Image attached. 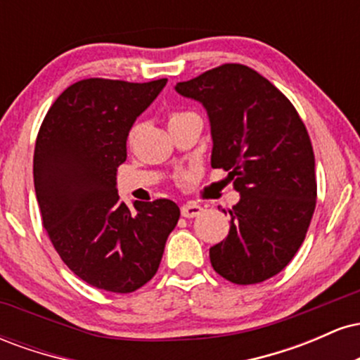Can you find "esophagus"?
Returning a JSON list of instances; mask_svg holds the SVG:
<instances>
[{
    "label": "esophagus",
    "instance_id": "esophagus-1",
    "mask_svg": "<svg viewBox=\"0 0 360 360\" xmlns=\"http://www.w3.org/2000/svg\"><path fill=\"white\" fill-rule=\"evenodd\" d=\"M201 212H203V208L196 203H186L181 206V214H183L184 218H194V217H198Z\"/></svg>",
    "mask_w": 360,
    "mask_h": 360
}]
</instances>
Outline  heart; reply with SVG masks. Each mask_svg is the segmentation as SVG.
<instances>
[{
    "label": "heart",
    "mask_w": 360,
    "mask_h": 360,
    "mask_svg": "<svg viewBox=\"0 0 360 360\" xmlns=\"http://www.w3.org/2000/svg\"><path fill=\"white\" fill-rule=\"evenodd\" d=\"M183 115H186V113H172L171 117H169V122H172V120H176V118H179V117H183ZM131 135H134V131H131L130 134V137Z\"/></svg>",
    "instance_id": "obj_1"
}]
</instances>
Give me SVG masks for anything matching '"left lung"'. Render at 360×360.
<instances>
[{
	"mask_svg": "<svg viewBox=\"0 0 360 360\" xmlns=\"http://www.w3.org/2000/svg\"><path fill=\"white\" fill-rule=\"evenodd\" d=\"M176 91L203 103L212 125V167L229 172L240 201L230 232L210 249L213 269L233 284L279 274L307 237L316 205L315 155L292 103L257 71L223 64Z\"/></svg>",
	"mask_w": 360,
	"mask_h": 360,
	"instance_id": "8db88e82",
	"label": "left lung"
}]
</instances>
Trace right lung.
<instances>
[{"label":"right lung","instance_id":"right-lung-1","mask_svg":"<svg viewBox=\"0 0 360 360\" xmlns=\"http://www.w3.org/2000/svg\"><path fill=\"white\" fill-rule=\"evenodd\" d=\"M167 79L89 77L53 101L35 142L34 183L44 229L62 262L98 289L131 292L155 276L179 206L120 200L127 137Z\"/></svg>","mask_w":360,"mask_h":360}]
</instances>
